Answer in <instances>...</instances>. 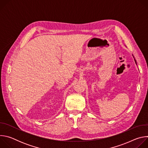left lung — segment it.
Listing matches in <instances>:
<instances>
[{
	"mask_svg": "<svg viewBox=\"0 0 148 148\" xmlns=\"http://www.w3.org/2000/svg\"><path fill=\"white\" fill-rule=\"evenodd\" d=\"M135 62H136V60H135Z\"/></svg>",
	"mask_w": 148,
	"mask_h": 148,
	"instance_id": "1",
	"label": "left lung"
}]
</instances>
